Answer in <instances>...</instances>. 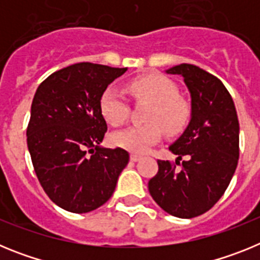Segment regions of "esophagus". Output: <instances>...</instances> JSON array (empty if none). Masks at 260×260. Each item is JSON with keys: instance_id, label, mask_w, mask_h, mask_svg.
<instances>
[{"instance_id": "esophagus-1", "label": "esophagus", "mask_w": 260, "mask_h": 260, "mask_svg": "<svg viewBox=\"0 0 260 260\" xmlns=\"http://www.w3.org/2000/svg\"><path fill=\"white\" fill-rule=\"evenodd\" d=\"M142 158V156L141 155H137V153H132V155H130V160H132V161H138V160H141Z\"/></svg>"}]
</instances>
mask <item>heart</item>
<instances>
[{"label":"heart","mask_w":260,"mask_h":260,"mask_svg":"<svg viewBox=\"0 0 260 260\" xmlns=\"http://www.w3.org/2000/svg\"><path fill=\"white\" fill-rule=\"evenodd\" d=\"M137 99L151 103L146 114L148 123L126 127L112 135V144L135 153H144L161 139L162 128L168 134L182 132L190 118L189 104L178 98V89L164 75L146 74L128 83ZM100 113L109 125L121 126L127 118L128 105L119 89L107 87L99 100Z\"/></svg>","instance_id":"heart-1"}]
</instances>
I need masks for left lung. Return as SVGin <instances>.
I'll use <instances>...</instances> for the list:
<instances>
[{
	"mask_svg": "<svg viewBox=\"0 0 260 260\" xmlns=\"http://www.w3.org/2000/svg\"><path fill=\"white\" fill-rule=\"evenodd\" d=\"M181 75L191 98L185 132L169 147L182 161L177 172L157 160L158 172L148 182L153 201L169 215L191 219L207 212L228 187L240 156V123L233 99L222 82L203 69L181 63L165 70Z\"/></svg>",
	"mask_w": 260,
	"mask_h": 260,
	"instance_id": "1",
	"label": "left lung"
}]
</instances>
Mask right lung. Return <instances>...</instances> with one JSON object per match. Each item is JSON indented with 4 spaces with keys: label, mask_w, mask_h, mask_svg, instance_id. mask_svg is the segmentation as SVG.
<instances>
[{
    "label": "right lung",
    "mask_w": 260,
    "mask_h": 260,
    "mask_svg": "<svg viewBox=\"0 0 260 260\" xmlns=\"http://www.w3.org/2000/svg\"><path fill=\"white\" fill-rule=\"evenodd\" d=\"M126 70L79 62L50 74L36 89L27 146L44 191L69 212L103 206L127 165V151L100 146L108 126L99 108L103 91Z\"/></svg>",
    "instance_id": "obj_1"
}]
</instances>
